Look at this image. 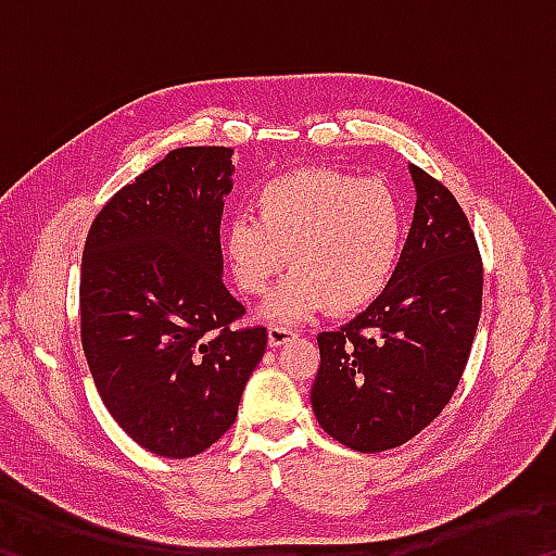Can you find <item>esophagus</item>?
Listing matches in <instances>:
<instances>
[{
    "label": "esophagus",
    "instance_id": "esophagus-1",
    "mask_svg": "<svg viewBox=\"0 0 556 556\" xmlns=\"http://www.w3.org/2000/svg\"><path fill=\"white\" fill-rule=\"evenodd\" d=\"M294 336H296L294 328L279 326V324H271L269 331H267V338H269V345H271V348H279V345L289 343Z\"/></svg>",
    "mask_w": 556,
    "mask_h": 556
}]
</instances>
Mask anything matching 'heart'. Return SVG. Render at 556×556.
I'll list each match as a JSON object with an SVG mask.
<instances>
[{"instance_id":"obj_1","label":"heart","mask_w":556,"mask_h":556,"mask_svg":"<svg viewBox=\"0 0 556 556\" xmlns=\"http://www.w3.org/2000/svg\"><path fill=\"white\" fill-rule=\"evenodd\" d=\"M255 218L240 215L225 228L223 248L235 285L267 294L291 262L262 314L269 321H301L331 306L361 312L378 299L400 267L407 218L388 184L306 166L262 184L252 195Z\"/></svg>"}]
</instances>
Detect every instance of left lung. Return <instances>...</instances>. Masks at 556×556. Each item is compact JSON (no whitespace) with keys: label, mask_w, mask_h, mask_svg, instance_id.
Here are the masks:
<instances>
[{"label":"left lung","mask_w":556,"mask_h":556,"mask_svg":"<svg viewBox=\"0 0 556 556\" xmlns=\"http://www.w3.org/2000/svg\"><path fill=\"white\" fill-rule=\"evenodd\" d=\"M417 205L388 289L318 333L312 404L328 437L378 454L417 437L456 392L483 304V262L454 193L409 164Z\"/></svg>","instance_id":"left-lung-1"}]
</instances>
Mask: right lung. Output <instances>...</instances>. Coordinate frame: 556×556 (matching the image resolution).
I'll return each mask as SVG.
<instances>
[{
	"mask_svg": "<svg viewBox=\"0 0 556 556\" xmlns=\"http://www.w3.org/2000/svg\"><path fill=\"white\" fill-rule=\"evenodd\" d=\"M232 149L181 147L92 220L80 265V338L112 419L139 446L188 458L238 417L267 328H232L220 215Z\"/></svg>",
	"mask_w": 556,
	"mask_h": 556,
	"instance_id": "add662e5",
	"label": "right lung"
}]
</instances>
